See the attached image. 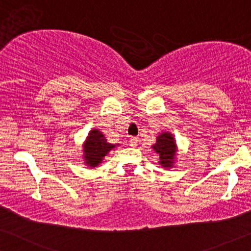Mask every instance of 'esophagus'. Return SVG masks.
Returning a JSON list of instances; mask_svg holds the SVG:
<instances>
[{"label":"esophagus","mask_w":251,"mask_h":251,"mask_svg":"<svg viewBox=\"0 0 251 251\" xmlns=\"http://www.w3.org/2000/svg\"><path fill=\"white\" fill-rule=\"evenodd\" d=\"M137 142H139V140H137L136 137H130V139H129V146L130 147H136Z\"/></svg>","instance_id":"esophagus-1"}]
</instances>
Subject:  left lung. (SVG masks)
I'll return each instance as SVG.
<instances>
[{"label": "left lung", "instance_id": "obj_1", "mask_svg": "<svg viewBox=\"0 0 251 251\" xmlns=\"http://www.w3.org/2000/svg\"><path fill=\"white\" fill-rule=\"evenodd\" d=\"M152 149L159 156L158 164L164 168H173L177 159V144L174 135L169 132H162L157 136Z\"/></svg>", "mask_w": 251, "mask_h": 251}]
</instances>
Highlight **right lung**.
<instances>
[{"mask_svg":"<svg viewBox=\"0 0 251 251\" xmlns=\"http://www.w3.org/2000/svg\"><path fill=\"white\" fill-rule=\"evenodd\" d=\"M119 144L108 143L104 134L100 129L93 128L89 132L83 143V159L86 166L95 168L102 164L104 157Z\"/></svg>","mask_w":251,"mask_h":251,"instance_id":"obj_1","label":"right lung"}]
</instances>
